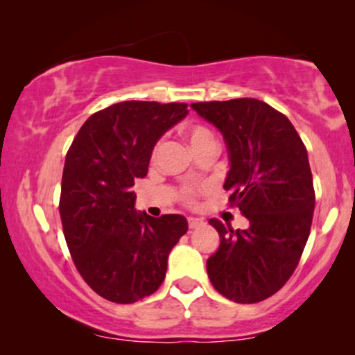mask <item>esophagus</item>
Wrapping results in <instances>:
<instances>
[{"label":"esophagus","mask_w":355,"mask_h":355,"mask_svg":"<svg viewBox=\"0 0 355 355\" xmlns=\"http://www.w3.org/2000/svg\"><path fill=\"white\" fill-rule=\"evenodd\" d=\"M205 225V220L203 218H195V217H189V227L190 229H198V227Z\"/></svg>","instance_id":"obj_1"}]
</instances>
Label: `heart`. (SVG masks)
Returning a JSON list of instances; mask_svg holds the SVG:
<instances>
[{"instance_id": "b5f03b06", "label": "heart", "mask_w": 355, "mask_h": 355, "mask_svg": "<svg viewBox=\"0 0 355 355\" xmlns=\"http://www.w3.org/2000/svg\"><path fill=\"white\" fill-rule=\"evenodd\" d=\"M183 133H185L187 140H189L190 148L193 150V152H195V150L202 148V146H205V145H217V140H215L214 133H211L210 130L207 128V126L190 125V126H187L185 132H183ZM158 150H160V144L155 145L153 157L158 153ZM195 195H197V191H195L193 189H185L182 191L183 200H185L187 203H193L195 202Z\"/></svg>"}]
</instances>
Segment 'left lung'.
Instances as JSON below:
<instances>
[{"mask_svg": "<svg viewBox=\"0 0 355 355\" xmlns=\"http://www.w3.org/2000/svg\"><path fill=\"white\" fill-rule=\"evenodd\" d=\"M190 107L223 135L230 162L223 189L248 220L245 230L210 220L220 245L207 260V274L227 299L260 302L291 279L311 234L315 193L307 150L288 118L266 101Z\"/></svg>", "mask_w": 355, "mask_h": 355, "instance_id": "8db88e82", "label": "left lung"}]
</instances>
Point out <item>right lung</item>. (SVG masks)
Returning <instances> with one entry per match:
<instances>
[{"mask_svg": "<svg viewBox=\"0 0 355 355\" xmlns=\"http://www.w3.org/2000/svg\"><path fill=\"white\" fill-rule=\"evenodd\" d=\"M185 103L121 101L93 113L67 153L60 217L80 275L116 304L152 295L170 250L189 230L183 215L153 218L135 210V178L148 172L153 146L187 116Z\"/></svg>", "mask_w": 355, "mask_h": 355, "instance_id": "add662e5", "label": "right lung"}]
</instances>
